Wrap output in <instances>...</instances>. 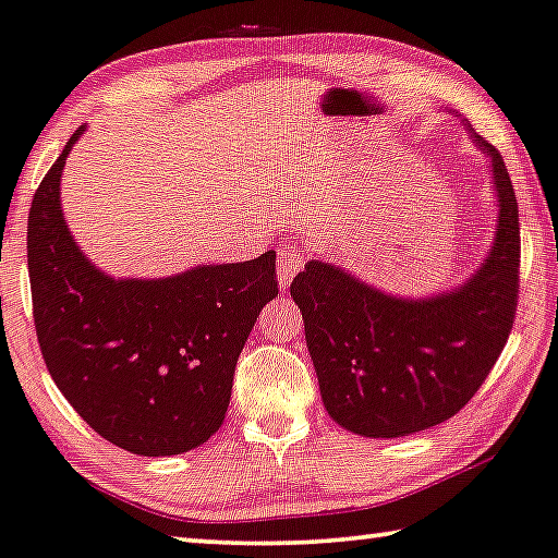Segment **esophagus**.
I'll list each match as a JSON object with an SVG mask.
<instances>
[{
	"label": "esophagus",
	"mask_w": 558,
	"mask_h": 558,
	"mask_svg": "<svg viewBox=\"0 0 558 558\" xmlns=\"http://www.w3.org/2000/svg\"><path fill=\"white\" fill-rule=\"evenodd\" d=\"M305 265V253L301 247H280L278 251V280L282 288H288L298 272Z\"/></svg>",
	"instance_id": "34e87169"
}]
</instances>
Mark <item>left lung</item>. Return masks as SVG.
<instances>
[{
	"instance_id": "1",
	"label": "left lung",
	"mask_w": 558,
	"mask_h": 558,
	"mask_svg": "<svg viewBox=\"0 0 558 558\" xmlns=\"http://www.w3.org/2000/svg\"><path fill=\"white\" fill-rule=\"evenodd\" d=\"M463 130L488 160L498 207L492 245L469 278L440 293L393 295L313 257L290 286L323 405L355 436L401 438L448 421L509 340L519 301V205L498 149L465 120Z\"/></svg>"
}]
</instances>
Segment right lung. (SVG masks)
Segmentation results:
<instances>
[{"label": "right lung", "instance_id": "obj_1", "mask_svg": "<svg viewBox=\"0 0 558 558\" xmlns=\"http://www.w3.org/2000/svg\"><path fill=\"white\" fill-rule=\"evenodd\" d=\"M74 132L32 199L27 263L49 376L82 418L137 456L203 446L226 421L232 376L263 305L278 295L276 253L195 265L168 278H114L74 243L60 199Z\"/></svg>", "mask_w": 558, "mask_h": 558}]
</instances>
